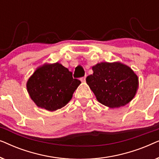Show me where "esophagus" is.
<instances>
[{
  "instance_id": "obj_1",
  "label": "esophagus",
  "mask_w": 159,
  "mask_h": 159,
  "mask_svg": "<svg viewBox=\"0 0 159 159\" xmlns=\"http://www.w3.org/2000/svg\"><path fill=\"white\" fill-rule=\"evenodd\" d=\"M85 79H86L85 76H84V77H82L81 78V81H82V82H85Z\"/></svg>"
}]
</instances>
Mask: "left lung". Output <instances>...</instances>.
Here are the masks:
<instances>
[{"label":"left lung","instance_id":"left-lung-1","mask_svg":"<svg viewBox=\"0 0 159 159\" xmlns=\"http://www.w3.org/2000/svg\"><path fill=\"white\" fill-rule=\"evenodd\" d=\"M86 82L98 101L110 108H119L132 101L138 88V77L121 63L102 62L93 66Z\"/></svg>","mask_w":159,"mask_h":159}]
</instances>
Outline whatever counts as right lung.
<instances>
[{
  "label": "right lung",
  "instance_id": "obj_1",
  "mask_svg": "<svg viewBox=\"0 0 159 159\" xmlns=\"http://www.w3.org/2000/svg\"><path fill=\"white\" fill-rule=\"evenodd\" d=\"M81 83L61 64H45L34 71L27 83V91L38 107L53 111L64 107Z\"/></svg>",
  "mask_w": 159,
  "mask_h": 159
}]
</instances>
